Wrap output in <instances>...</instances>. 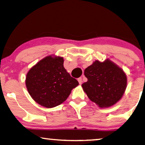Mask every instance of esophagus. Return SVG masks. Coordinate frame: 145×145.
<instances>
[{"mask_svg": "<svg viewBox=\"0 0 145 145\" xmlns=\"http://www.w3.org/2000/svg\"><path fill=\"white\" fill-rule=\"evenodd\" d=\"M77 81H78L79 85H81L82 83H83V81H82L81 77H79V78H78V79H77Z\"/></svg>", "mask_w": 145, "mask_h": 145, "instance_id": "34e87169", "label": "esophagus"}]
</instances>
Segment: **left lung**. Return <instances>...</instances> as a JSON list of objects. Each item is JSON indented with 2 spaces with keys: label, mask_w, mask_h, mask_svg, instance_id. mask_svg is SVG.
<instances>
[{
  "label": "left lung",
  "mask_w": 145,
  "mask_h": 145,
  "mask_svg": "<svg viewBox=\"0 0 145 145\" xmlns=\"http://www.w3.org/2000/svg\"><path fill=\"white\" fill-rule=\"evenodd\" d=\"M88 81L82 84L88 98L100 107H109L119 101L127 85L122 69L109 60H96L84 72Z\"/></svg>",
  "instance_id": "obj_1"
}]
</instances>
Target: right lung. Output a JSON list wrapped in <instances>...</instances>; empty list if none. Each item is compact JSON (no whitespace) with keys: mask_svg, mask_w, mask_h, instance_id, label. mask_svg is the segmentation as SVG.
I'll return each mask as SVG.
<instances>
[{"mask_svg":"<svg viewBox=\"0 0 145 145\" xmlns=\"http://www.w3.org/2000/svg\"><path fill=\"white\" fill-rule=\"evenodd\" d=\"M62 57L48 56L29 71L26 86L32 99L47 108L58 106L79 85L64 68Z\"/></svg>","mask_w":145,"mask_h":145,"instance_id":"obj_1","label":"right lung"}]
</instances>
